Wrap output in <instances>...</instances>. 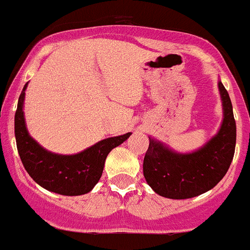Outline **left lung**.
Wrapping results in <instances>:
<instances>
[{"label":"left lung","mask_w":250,"mask_h":250,"mask_svg":"<svg viewBox=\"0 0 250 250\" xmlns=\"http://www.w3.org/2000/svg\"><path fill=\"white\" fill-rule=\"evenodd\" d=\"M218 88L223 103V122L216 134L200 148L182 153L148 137L143 175L160 196L175 200L199 196L218 185L228 172L235 151L236 125L231 101L220 80Z\"/></svg>","instance_id":"1"}]
</instances>
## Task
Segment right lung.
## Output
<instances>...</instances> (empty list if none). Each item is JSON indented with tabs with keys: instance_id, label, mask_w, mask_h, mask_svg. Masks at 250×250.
I'll return each instance as SVG.
<instances>
[{
	"instance_id": "add662e5",
	"label": "right lung",
	"mask_w": 250,
	"mask_h": 250,
	"mask_svg": "<svg viewBox=\"0 0 250 250\" xmlns=\"http://www.w3.org/2000/svg\"><path fill=\"white\" fill-rule=\"evenodd\" d=\"M25 84L15 114V137L17 151L25 170L41 188L65 195L78 196L92 191L102 176L108 153L122 145L131 132L97 142L74 155H60L47 151L30 136L23 114Z\"/></svg>"
}]
</instances>
